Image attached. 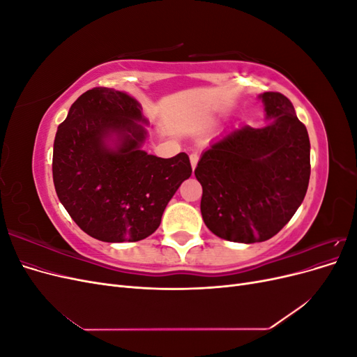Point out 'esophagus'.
Here are the masks:
<instances>
[{
  "mask_svg": "<svg viewBox=\"0 0 357 357\" xmlns=\"http://www.w3.org/2000/svg\"><path fill=\"white\" fill-rule=\"evenodd\" d=\"M189 158H190V165H192V169H195V167H197V164H198V160H199L198 153H192Z\"/></svg>",
  "mask_w": 357,
  "mask_h": 357,
  "instance_id": "1",
  "label": "esophagus"
}]
</instances>
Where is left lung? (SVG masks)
Here are the masks:
<instances>
[{
  "label": "left lung",
  "mask_w": 357,
  "mask_h": 357,
  "mask_svg": "<svg viewBox=\"0 0 357 357\" xmlns=\"http://www.w3.org/2000/svg\"><path fill=\"white\" fill-rule=\"evenodd\" d=\"M264 128L244 125L214 139L195 177L202 186L201 214L223 240L261 243L296 213L310 181V138L290 100L264 92Z\"/></svg>",
  "instance_id": "obj_1"
}]
</instances>
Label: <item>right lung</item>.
Instances as JSON below:
<instances>
[{
	"label": "right lung",
	"mask_w": 357,
	"mask_h": 357,
	"mask_svg": "<svg viewBox=\"0 0 357 357\" xmlns=\"http://www.w3.org/2000/svg\"><path fill=\"white\" fill-rule=\"evenodd\" d=\"M147 123L132 96L110 88L80 95L56 131L53 183L79 228L105 243L152 235L180 185L192 174L186 153L149 155Z\"/></svg>",
	"instance_id": "obj_1"
}]
</instances>
